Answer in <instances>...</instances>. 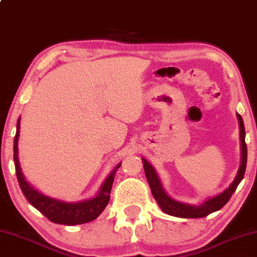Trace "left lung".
<instances>
[{
  "label": "left lung",
  "instance_id": "left-lung-1",
  "mask_svg": "<svg viewBox=\"0 0 257 257\" xmlns=\"http://www.w3.org/2000/svg\"><path fill=\"white\" fill-rule=\"evenodd\" d=\"M237 118L239 121V128H240V147H241V161L240 166H239L238 173L235 175L232 183L225 189L224 191H222L218 195L211 197V198L206 199L204 203L199 205H191L187 203H182V201L175 200L170 197L164 190L163 184L159 180V176L157 172L153 165L147 161V159L142 158V163H144V168L146 178L148 180V183L153 192L154 198L156 199L159 207L162 208L164 213L168 214V215L176 216V217H182V218H197V217H205L208 214L213 212H216L218 209H221L223 206L228 203L231 198V195L235 191L238 184L241 182L245 175L246 171V164H247V146L245 142V126H243V121L241 116L237 113Z\"/></svg>",
  "mask_w": 257,
  "mask_h": 257
}]
</instances>
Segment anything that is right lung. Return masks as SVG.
Here are the masks:
<instances>
[{"label": "right lung", "mask_w": 257, "mask_h": 257, "mask_svg": "<svg viewBox=\"0 0 257 257\" xmlns=\"http://www.w3.org/2000/svg\"><path fill=\"white\" fill-rule=\"evenodd\" d=\"M19 133L20 117L17 121V132L14 141V161L19 186L22 188L24 196L26 197V199L31 203V205H33L36 209H39L44 216L48 217L53 223L76 225L95 220L103 212V209L106 208V206L109 203L113 178H115L116 171L118 170L121 163L113 168L110 174L107 176V179L104 180L102 186L100 187L94 198L84 199L82 201H73V203L52 198V197L43 195L41 191L36 190L25 179L18 157Z\"/></svg>", "instance_id": "right-lung-1"}]
</instances>
